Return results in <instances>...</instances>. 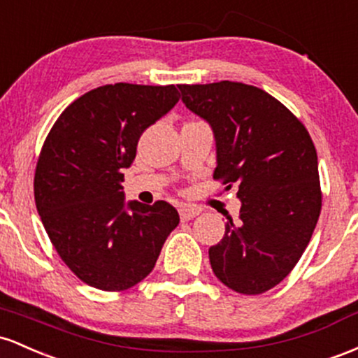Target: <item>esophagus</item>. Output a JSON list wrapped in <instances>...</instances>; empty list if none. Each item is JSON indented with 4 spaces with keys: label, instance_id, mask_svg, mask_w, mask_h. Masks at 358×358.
Listing matches in <instances>:
<instances>
[{
    "label": "esophagus",
    "instance_id": "34e87169",
    "mask_svg": "<svg viewBox=\"0 0 358 358\" xmlns=\"http://www.w3.org/2000/svg\"><path fill=\"white\" fill-rule=\"evenodd\" d=\"M201 213L199 208L191 206V204H180L179 206V215L182 222H187V220H192L194 216H198Z\"/></svg>",
    "mask_w": 358,
    "mask_h": 358
}]
</instances>
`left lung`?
<instances>
[{"label": "left lung", "mask_w": 358, "mask_h": 358, "mask_svg": "<svg viewBox=\"0 0 358 358\" xmlns=\"http://www.w3.org/2000/svg\"><path fill=\"white\" fill-rule=\"evenodd\" d=\"M182 103L210 123L216 169L242 201L210 248L215 275L240 294H262L294 268L321 211L318 155L303 123L274 96L243 83L180 84Z\"/></svg>", "instance_id": "obj_1"}]
</instances>
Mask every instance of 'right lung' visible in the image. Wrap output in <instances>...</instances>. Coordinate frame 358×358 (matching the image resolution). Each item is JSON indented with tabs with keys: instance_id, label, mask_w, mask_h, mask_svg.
I'll use <instances>...</instances> for the list:
<instances>
[{
	"instance_id": "add662e5",
	"label": "right lung",
	"mask_w": 358,
	"mask_h": 358,
	"mask_svg": "<svg viewBox=\"0 0 358 358\" xmlns=\"http://www.w3.org/2000/svg\"><path fill=\"white\" fill-rule=\"evenodd\" d=\"M178 101L174 84L99 86L71 103L43 142L34 179L37 211L60 259L87 286L134 287L179 224L172 204L125 203L122 186L140 135Z\"/></svg>"
}]
</instances>
